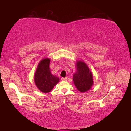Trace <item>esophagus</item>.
Segmentation results:
<instances>
[{"instance_id":"esophagus-1","label":"esophagus","mask_w":131,"mask_h":131,"mask_svg":"<svg viewBox=\"0 0 131 131\" xmlns=\"http://www.w3.org/2000/svg\"><path fill=\"white\" fill-rule=\"evenodd\" d=\"M62 81H66L67 80V77H62Z\"/></svg>"}]
</instances>
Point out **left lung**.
<instances>
[{
  "label": "left lung",
  "mask_w": 131,
  "mask_h": 131,
  "mask_svg": "<svg viewBox=\"0 0 131 131\" xmlns=\"http://www.w3.org/2000/svg\"><path fill=\"white\" fill-rule=\"evenodd\" d=\"M76 66V72L73 76L74 84L79 91L87 92L91 88L94 84L92 72L84 61H77Z\"/></svg>",
  "instance_id": "1"
}]
</instances>
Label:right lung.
Returning a JSON list of instances; mask_svg holds the SVG:
<instances>
[{"label":"right lung","mask_w":131,"mask_h":131,"mask_svg":"<svg viewBox=\"0 0 131 131\" xmlns=\"http://www.w3.org/2000/svg\"><path fill=\"white\" fill-rule=\"evenodd\" d=\"M50 59L43 58L37 65L34 75V81L37 88L44 93L50 92L58 83V77L51 73Z\"/></svg>","instance_id":"add662e5"}]
</instances>
